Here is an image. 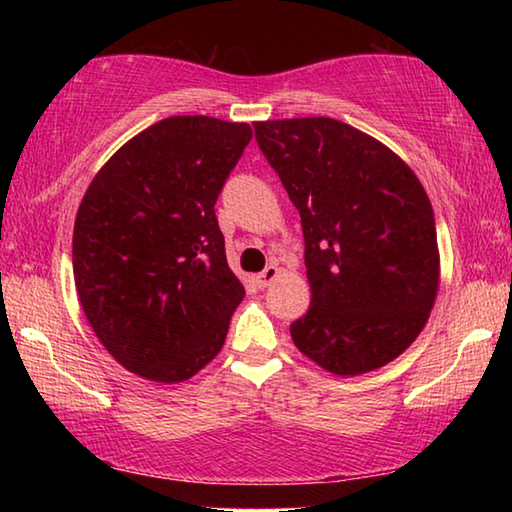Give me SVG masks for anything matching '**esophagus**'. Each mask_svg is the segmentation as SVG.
<instances>
[{"mask_svg":"<svg viewBox=\"0 0 512 512\" xmlns=\"http://www.w3.org/2000/svg\"><path fill=\"white\" fill-rule=\"evenodd\" d=\"M277 275H280V268H277V264H268V266L264 268V271L255 277L257 287H259V289H266L268 284H271Z\"/></svg>","mask_w":512,"mask_h":512,"instance_id":"34e87169","label":"esophagus"}]
</instances>
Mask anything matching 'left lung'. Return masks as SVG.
I'll use <instances>...</instances> for the list:
<instances>
[{
	"instance_id": "1",
	"label": "left lung",
	"mask_w": 512,
	"mask_h": 512,
	"mask_svg": "<svg viewBox=\"0 0 512 512\" xmlns=\"http://www.w3.org/2000/svg\"><path fill=\"white\" fill-rule=\"evenodd\" d=\"M255 140L298 207L311 287L296 348L334 375L386 366L418 339L438 293L429 196L409 164L343 121H257Z\"/></svg>"
}]
</instances>
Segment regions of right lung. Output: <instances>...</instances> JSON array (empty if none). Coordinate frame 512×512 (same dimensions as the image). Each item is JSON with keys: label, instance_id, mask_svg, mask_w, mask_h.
<instances>
[{"label": "right lung", "instance_id": "1", "mask_svg": "<svg viewBox=\"0 0 512 512\" xmlns=\"http://www.w3.org/2000/svg\"><path fill=\"white\" fill-rule=\"evenodd\" d=\"M250 137L248 124L214 117L162 119L121 146L83 196L76 291L103 348L135 375L176 384L223 348L246 291L214 205Z\"/></svg>", "mask_w": 512, "mask_h": 512}]
</instances>
